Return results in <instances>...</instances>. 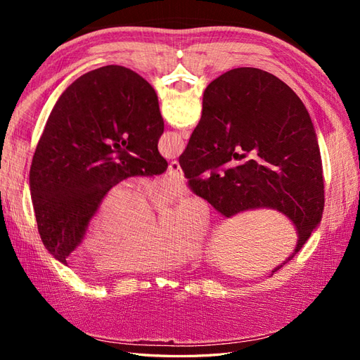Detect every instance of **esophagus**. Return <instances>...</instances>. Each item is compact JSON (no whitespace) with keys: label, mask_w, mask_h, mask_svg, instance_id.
I'll return each instance as SVG.
<instances>
[{"label":"esophagus","mask_w":360,"mask_h":360,"mask_svg":"<svg viewBox=\"0 0 360 360\" xmlns=\"http://www.w3.org/2000/svg\"><path fill=\"white\" fill-rule=\"evenodd\" d=\"M168 176L172 177V179H176V180H183V171H181V168H180L179 160H172V162L169 163V167H168Z\"/></svg>","instance_id":"esophagus-1"}]
</instances>
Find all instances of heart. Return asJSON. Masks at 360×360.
<instances>
[{
	"mask_svg": "<svg viewBox=\"0 0 360 360\" xmlns=\"http://www.w3.org/2000/svg\"><path fill=\"white\" fill-rule=\"evenodd\" d=\"M183 180L151 184L148 195L136 183L111 189L101 201L85 249L108 270H159L186 261L209 233L210 219L202 200L191 197L167 213L157 205L176 200Z\"/></svg>",
	"mask_w": 360,
	"mask_h": 360,
	"instance_id": "obj_1",
	"label": "heart"
}]
</instances>
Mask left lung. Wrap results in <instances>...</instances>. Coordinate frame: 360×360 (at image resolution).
I'll return each mask as SVG.
<instances>
[{"label":"left lung","mask_w":360,"mask_h":360,"mask_svg":"<svg viewBox=\"0 0 360 360\" xmlns=\"http://www.w3.org/2000/svg\"><path fill=\"white\" fill-rule=\"evenodd\" d=\"M162 134L158 94L134 70L105 66L68 86L30 169L39 234L49 254L66 264L108 191L167 169L158 150Z\"/></svg>","instance_id":"obj_1"}]
</instances>
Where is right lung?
Listing matches in <instances>:
<instances>
[{
    "label": "right lung",
    "instance_id": "obj_1",
    "mask_svg": "<svg viewBox=\"0 0 360 360\" xmlns=\"http://www.w3.org/2000/svg\"><path fill=\"white\" fill-rule=\"evenodd\" d=\"M191 189L225 217L278 210L297 231L299 252L321 221L324 181L307 108L275 75L238 68L212 81L202 115L179 158Z\"/></svg>",
    "mask_w": 360,
    "mask_h": 360
}]
</instances>
